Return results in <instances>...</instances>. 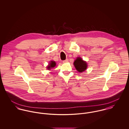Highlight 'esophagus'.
<instances>
[{"instance_id":"obj_1","label":"esophagus","mask_w":129,"mask_h":129,"mask_svg":"<svg viewBox=\"0 0 129 129\" xmlns=\"http://www.w3.org/2000/svg\"><path fill=\"white\" fill-rule=\"evenodd\" d=\"M68 61H69V59H68V58H67L66 60H63V63L67 62H68Z\"/></svg>"}]
</instances>
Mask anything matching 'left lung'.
<instances>
[{"instance_id": "obj_1", "label": "left lung", "mask_w": 129, "mask_h": 129, "mask_svg": "<svg viewBox=\"0 0 129 129\" xmlns=\"http://www.w3.org/2000/svg\"><path fill=\"white\" fill-rule=\"evenodd\" d=\"M74 66L78 72H83L87 68V63L81 57H77L74 62Z\"/></svg>"}]
</instances>
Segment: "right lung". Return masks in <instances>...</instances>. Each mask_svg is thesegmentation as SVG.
<instances>
[{
	"label": "right lung",
	"mask_w": 129,
	"mask_h": 129,
	"mask_svg": "<svg viewBox=\"0 0 129 129\" xmlns=\"http://www.w3.org/2000/svg\"><path fill=\"white\" fill-rule=\"evenodd\" d=\"M55 64H56V63H55V61H51V62H50V63L49 64V65L48 66L47 68H48V70H50L51 68L55 67Z\"/></svg>",
	"instance_id": "add662e5"
}]
</instances>
